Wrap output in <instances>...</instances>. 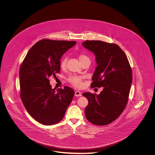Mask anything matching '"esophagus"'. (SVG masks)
<instances>
[{
	"mask_svg": "<svg viewBox=\"0 0 155 155\" xmlns=\"http://www.w3.org/2000/svg\"><path fill=\"white\" fill-rule=\"evenodd\" d=\"M82 95L81 92L79 91H77L75 92V96H81Z\"/></svg>",
	"mask_w": 155,
	"mask_h": 155,
	"instance_id": "esophagus-1",
	"label": "esophagus"
}]
</instances>
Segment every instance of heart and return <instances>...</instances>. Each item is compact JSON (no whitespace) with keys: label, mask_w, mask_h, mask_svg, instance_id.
<instances>
[{"label":"heart","mask_w":155,"mask_h":155,"mask_svg":"<svg viewBox=\"0 0 155 155\" xmlns=\"http://www.w3.org/2000/svg\"><path fill=\"white\" fill-rule=\"evenodd\" d=\"M79 59L80 60V61L85 60V59H89L88 56L84 55V54H80L79 56ZM90 60V59H89ZM67 62V58L66 56H64L61 61L60 63V67L61 68H64L66 66ZM68 81L75 87H81L82 85V82L81 80V77L77 76V75H73L71 76L69 78H68Z\"/></svg>","instance_id":"b5f03b06"}]
</instances>
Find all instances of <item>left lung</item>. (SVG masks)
I'll return each mask as SVG.
<instances>
[{
	"label": "left lung",
	"instance_id": "1",
	"mask_svg": "<svg viewBox=\"0 0 155 155\" xmlns=\"http://www.w3.org/2000/svg\"><path fill=\"white\" fill-rule=\"evenodd\" d=\"M82 45L95 56L97 67L91 87H103L99 95L82 94L88 101L85 117L94 124L107 125L118 118L125 109L133 81L131 68L117 45L101 41H86Z\"/></svg>",
	"mask_w": 155,
	"mask_h": 155
}]
</instances>
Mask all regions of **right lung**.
Here are the masks:
<instances>
[{"mask_svg":"<svg viewBox=\"0 0 155 155\" xmlns=\"http://www.w3.org/2000/svg\"><path fill=\"white\" fill-rule=\"evenodd\" d=\"M76 41L44 39L27 53L20 69V96L30 115L44 125L60 122L74 95L73 89H52L48 80L60 71V59Z\"/></svg>","mask_w":155,"mask_h":155,"instance_id":"obj_1","label":"right lung"}]
</instances>
